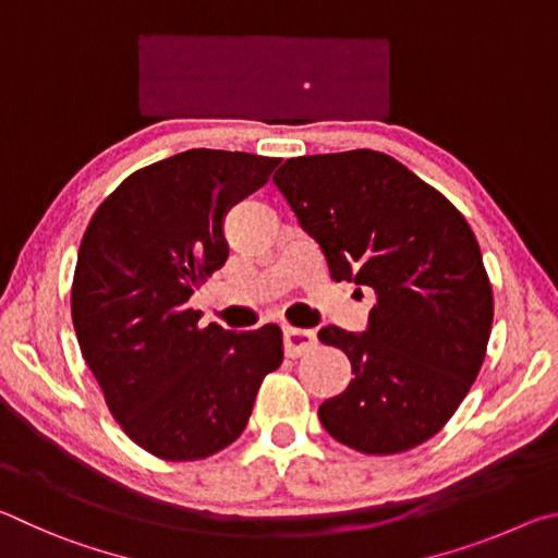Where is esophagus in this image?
Returning <instances> with one entry per match:
<instances>
[{"mask_svg":"<svg viewBox=\"0 0 558 558\" xmlns=\"http://www.w3.org/2000/svg\"><path fill=\"white\" fill-rule=\"evenodd\" d=\"M315 344H317L315 329H298V327L282 329V347H286L288 356L307 354L310 349H315Z\"/></svg>","mask_w":558,"mask_h":558,"instance_id":"1","label":"esophagus"}]
</instances>
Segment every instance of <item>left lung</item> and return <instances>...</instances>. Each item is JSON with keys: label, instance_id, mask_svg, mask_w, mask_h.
<instances>
[{"label": "left lung", "instance_id": "left-lung-1", "mask_svg": "<svg viewBox=\"0 0 558 558\" xmlns=\"http://www.w3.org/2000/svg\"><path fill=\"white\" fill-rule=\"evenodd\" d=\"M272 182L329 276L376 292L362 335L317 332L354 374L319 405L325 430L366 456L421 446L468 396L493 329L475 233L446 196L374 149L286 159Z\"/></svg>", "mask_w": 558, "mask_h": 558}]
</instances>
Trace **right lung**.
Segmentation results:
<instances>
[{"label": "right lung", "mask_w": 558, "mask_h": 558, "mask_svg": "<svg viewBox=\"0 0 558 558\" xmlns=\"http://www.w3.org/2000/svg\"><path fill=\"white\" fill-rule=\"evenodd\" d=\"M280 159L186 149L132 172L93 214L71 315L110 413L140 448L202 460L241 436L282 332H231L186 305L229 258L223 219Z\"/></svg>", "instance_id": "1"}]
</instances>
